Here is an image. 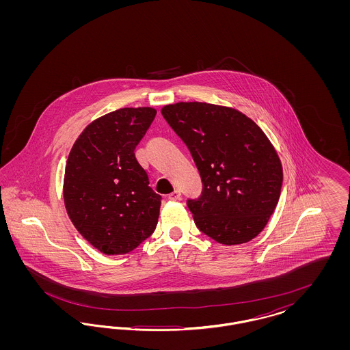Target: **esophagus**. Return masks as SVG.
Instances as JSON below:
<instances>
[{
    "label": "esophagus",
    "mask_w": 350,
    "mask_h": 350,
    "mask_svg": "<svg viewBox=\"0 0 350 350\" xmlns=\"http://www.w3.org/2000/svg\"><path fill=\"white\" fill-rule=\"evenodd\" d=\"M167 198L170 200H177L181 198V191L180 190H174L173 193H170L169 196H167Z\"/></svg>",
    "instance_id": "obj_1"
}]
</instances>
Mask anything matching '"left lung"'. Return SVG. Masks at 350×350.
Returning a JSON list of instances; mask_svg holds the SVG:
<instances>
[{
	"instance_id": "left-lung-1",
	"label": "left lung",
	"mask_w": 350,
	"mask_h": 350,
	"mask_svg": "<svg viewBox=\"0 0 350 350\" xmlns=\"http://www.w3.org/2000/svg\"><path fill=\"white\" fill-rule=\"evenodd\" d=\"M161 114L200 170L202 194L187 200L196 226L224 245L254 239L282 187V164L267 135L239 110L206 102L167 105Z\"/></svg>"
}]
</instances>
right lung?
I'll return each mask as SVG.
<instances>
[{"instance_id":"right-lung-1","label":"right lung","mask_w":350,"mask_h":350,"mask_svg":"<svg viewBox=\"0 0 350 350\" xmlns=\"http://www.w3.org/2000/svg\"><path fill=\"white\" fill-rule=\"evenodd\" d=\"M154 116L152 107L111 111L88 124L69 152L63 186L68 217L105 254L131 252L157 226L161 197L135 157Z\"/></svg>"}]
</instances>
